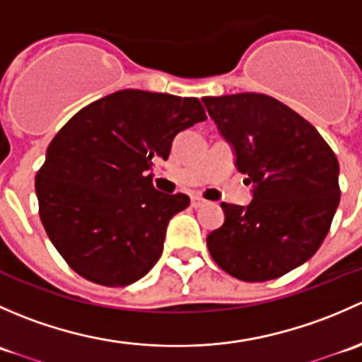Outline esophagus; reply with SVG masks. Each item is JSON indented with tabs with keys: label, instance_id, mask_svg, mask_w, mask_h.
Listing matches in <instances>:
<instances>
[{
	"label": "esophagus",
	"instance_id": "34e87169",
	"mask_svg": "<svg viewBox=\"0 0 362 362\" xmlns=\"http://www.w3.org/2000/svg\"><path fill=\"white\" fill-rule=\"evenodd\" d=\"M204 203H206V202H204L203 198H199V196H192V198H191V206H192V208L203 206Z\"/></svg>",
	"mask_w": 362,
	"mask_h": 362
}]
</instances>
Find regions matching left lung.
I'll return each mask as SVG.
<instances>
[{
    "label": "left lung",
    "mask_w": 362,
    "mask_h": 362,
    "mask_svg": "<svg viewBox=\"0 0 362 362\" xmlns=\"http://www.w3.org/2000/svg\"><path fill=\"white\" fill-rule=\"evenodd\" d=\"M233 145L254 199L222 203L224 224L206 238L211 259L235 279L266 282L308 261L329 233L339 196L338 159L319 131L266 94L203 98Z\"/></svg>",
    "instance_id": "8db88e82"
}]
</instances>
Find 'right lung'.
<instances>
[{
  "label": "right lung",
  "instance_id": "add662e5",
  "mask_svg": "<svg viewBox=\"0 0 362 362\" xmlns=\"http://www.w3.org/2000/svg\"><path fill=\"white\" fill-rule=\"evenodd\" d=\"M206 119L198 98L126 89L76 112L36 173L38 214L73 272L107 287L147 275L163 252L170 218L189 196L152 185L175 136Z\"/></svg>",
  "mask_w": 362,
  "mask_h": 362
}]
</instances>
